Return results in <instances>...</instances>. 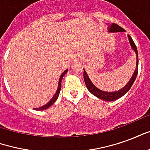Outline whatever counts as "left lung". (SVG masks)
Instances as JSON below:
<instances>
[{
    "mask_svg": "<svg viewBox=\"0 0 150 150\" xmlns=\"http://www.w3.org/2000/svg\"><path fill=\"white\" fill-rule=\"evenodd\" d=\"M109 31L110 32H117V31H124V29L122 27H120V25H118L117 24H115L113 23L112 25H110L109 27ZM129 42H130V45L132 46V48L134 50V51L136 52V54H137V68H136L135 71L132 75V78L129 80V82L127 83V84L122 88L120 89V91H114V92H106V91H103L98 89L96 86H95L91 81L90 80V79L88 76V74L86 73V71L83 69V79H84L85 84H86V87L88 89V91H90L91 93L96 96V97L100 98L103 100H107V101H113L116 100L119 98L122 97L125 94L126 92H128L129 90L131 88L132 85L133 84V83L135 81L136 78H137V72H138V54H137V46H136L135 43L133 42V40L132 39V38L129 36Z\"/></svg>",
    "mask_w": 150,
    "mask_h": 150,
    "instance_id": "obj_1",
    "label": "left lung"
}]
</instances>
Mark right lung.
Listing matches in <instances>:
<instances>
[{"label": "right lung", "instance_id": "add662e5", "mask_svg": "<svg viewBox=\"0 0 150 150\" xmlns=\"http://www.w3.org/2000/svg\"><path fill=\"white\" fill-rule=\"evenodd\" d=\"M67 72V70H66L65 71L63 72L62 74V75L60 76V78H59V86H58V89H57V91H56L55 95L54 96L52 97V99L50 100L46 104H45L44 106H42V107L40 108H34V110H37V111H42V110H45L46 108H50L51 105H52L54 102L56 101V100L58 99L59 97V92H60V90H61V83H62V79L63 78V76L65 75V74Z\"/></svg>", "mask_w": 150, "mask_h": 150}]
</instances>
